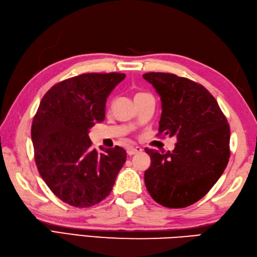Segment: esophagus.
I'll return each mask as SVG.
<instances>
[{
  "label": "esophagus",
  "mask_w": 257,
  "mask_h": 257,
  "mask_svg": "<svg viewBox=\"0 0 257 257\" xmlns=\"http://www.w3.org/2000/svg\"><path fill=\"white\" fill-rule=\"evenodd\" d=\"M143 152V149L139 147V146H136V147H129L128 148V155L129 156H133V155H136V154H139V153H142Z\"/></svg>",
  "instance_id": "esophagus-1"
}]
</instances>
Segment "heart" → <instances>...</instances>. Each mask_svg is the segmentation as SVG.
<instances>
[{
  "mask_svg": "<svg viewBox=\"0 0 257 257\" xmlns=\"http://www.w3.org/2000/svg\"><path fill=\"white\" fill-rule=\"evenodd\" d=\"M138 94H139V93H138Z\"/></svg>",
  "mask_w": 257,
  "mask_h": 257,
  "instance_id": "1",
  "label": "heart"
}]
</instances>
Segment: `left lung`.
I'll return each mask as SVG.
<instances>
[{"label": "left lung", "instance_id": "left-lung-1", "mask_svg": "<svg viewBox=\"0 0 257 257\" xmlns=\"http://www.w3.org/2000/svg\"><path fill=\"white\" fill-rule=\"evenodd\" d=\"M162 100L159 135L177 137L173 152L146 148L152 164L145 184L155 202L183 208L198 202L224 173L229 159V124L202 84L173 73L149 72Z\"/></svg>", "mask_w": 257, "mask_h": 257}]
</instances>
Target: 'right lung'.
Here are the masks:
<instances>
[{
  "mask_svg": "<svg viewBox=\"0 0 257 257\" xmlns=\"http://www.w3.org/2000/svg\"><path fill=\"white\" fill-rule=\"evenodd\" d=\"M124 73H83L54 84L43 95L31 128L35 164L62 202L90 207L112 190L127 158L119 146L91 148L89 130L105 115V101Z\"/></svg>",
  "mask_w": 257,
  "mask_h": 257,
  "instance_id": "obj_1",
  "label": "right lung"
}]
</instances>
